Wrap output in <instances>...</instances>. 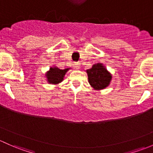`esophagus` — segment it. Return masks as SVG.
<instances>
[{"mask_svg": "<svg viewBox=\"0 0 153 153\" xmlns=\"http://www.w3.org/2000/svg\"><path fill=\"white\" fill-rule=\"evenodd\" d=\"M74 65H75V67H76V69H79L80 68H81V63H80L79 62H75Z\"/></svg>", "mask_w": 153, "mask_h": 153, "instance_id": "esophagus-1", "label": "esophagus"}]
</instances>
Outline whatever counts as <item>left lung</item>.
<instances>
[{
  "mask_svg": "<svg viewBox=\"0 0 153 153\" xmlns=\"http://www.w3.org/2000/svg\"><path fill=\"white\" fill-rule=\"evenodd\" d=\"M86 72L88 74V82L95 90L105 89L110 85L112 76L102 63L94 64Z\"/></svg>",
  "mask_w": 153,
  "mask_h": 153,
  "instance_id": "left-lung-1",
  "label": "left lung"
}]
</instances>
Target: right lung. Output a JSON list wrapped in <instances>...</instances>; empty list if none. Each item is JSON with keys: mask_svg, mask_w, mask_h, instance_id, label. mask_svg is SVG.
I'll return each mask as SVG.
<instances>
[{"mask_svg": "<svg viewBox=\"0 0 153 153\" xmlns=\"http://www.w3.org/2000/svg\"><path fill=\"white\" fill-rule=\"evenodd\" d=\"M70 68L65 69H59V68L56 67H51L49 71L45 74V76L47 78V81L50 84L56 85L60 83L63 80L64 76H65L66 72Z\"/></svg>", "mask_w": 153, "mask_h": 153, "instance_id": "right-lung-1", "label": "right lung"}]
</instances>
